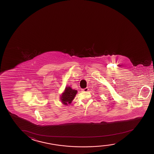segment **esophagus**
Masks as SVG:
<instances>
[{"label": "esophagus", "mask_w": 154, "mask_h": 154, "mask_svg": "<svg viewBox=\"0 0 154 154\" xmlns=\"http://www.w3.org/2000/svg\"><path fill=\"white\" fill-rule=\"evenodd\" d=\"M88 90H89V89H88V88H86L82 89V91H85V92H87Z\"/></svg>", "instance_id": "34e87169"}]
</instances>
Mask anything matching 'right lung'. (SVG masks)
<instances>
[{"label": "right lung", "instance_id": "1", "mask_svg": "<svg viewBox=\"0 0 154 154\" xmlns=\"http://www.w3.org/2000/svg\"><path fill=\"white\" fill-rule=\"evenodd\" d=\"M76 94V90L72 89L71 88L69 87L65 88L64 91L60 97V100L62 103L65 105L70 104L71 103L72 101H73Z\"/></svg>", "mask_w": 154, "mask_h": 154}]
</instances>
